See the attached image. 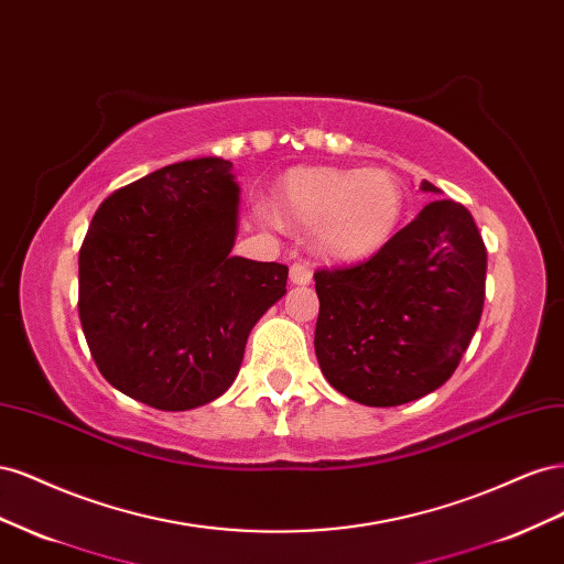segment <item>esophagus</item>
<instances>
[{
    "instance_id": "esophagus-1",
    "label": "esophagus",
    "mask_w": 564,
    "mask_h": 564,
    "mask_svg": "<svg viewBox=\"0 0 564 564\" xmlns=\"http://www.w3.org/2000/svg\"><path fill=\"white\" fill-rule=\"evenodd\" d=\"M289 280L294 284H308L313 280V270L305 265V263H294L289 268Z\"/></svg>"
}]
</instances>
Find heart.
<instances>
[{"label":"heart","instance_id":"b5f03b06","mask_svg":"<svg viewBox=\"0 0 564 564\" xmlns=\"http://www.w3.org/2000/svg\"><path fill=\"white\" fill-rule=\"evenodd\" d=\"M282 207L301 226H315V245L340 261L386 247L404 214L398 176L383 169H296L282 185Z\"/></svg>","mask_w":564,"mask_h":564}]
</instances>
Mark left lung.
I'll use <instances>...</instances> for the list:
<instances>
[{
  "mask_svg": "<svg viewBox=\"0 0 564 564\" xmlns=\"http://www.w3.org/2000/svg\"><path fill=\"white\" fill-rule=\"evenodd\" d=\"M425 193H440L429 181ZM487 249L470 212L429 207L371 259L315 270V355L327 381L367 406H398L445 383L485 305Z\"/></svg>",
  "mask_w": 564,
  "mask_h": 564,
  "instance_id": "8db88e82",
  "label": "left lung"
}]
</instances>
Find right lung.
Masks as SVG:
<instances>
[{
  "instance_id": "right-lung-1",
  "label": "right lung",
  "mask_w": 564,
  "mask_h": 564,
  "mask_svg": "<svg viewBox=\"0 0 564 564\" xmlns=\"http://www.w3.org/2000/svg\"><path fill=\"white\" fill-rule=\"evenodd\" d=\"M232 162L169 164L100 202L79 247V319L124 395L185 412L224 395L289 268L230 256Z\"/></svg>"
}]
</instances>
